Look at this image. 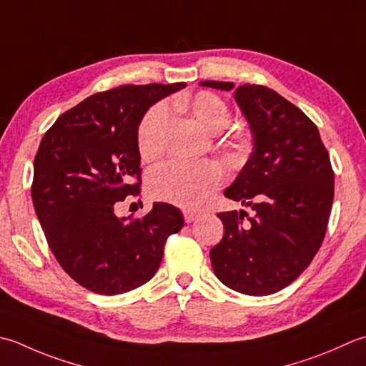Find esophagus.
Wrapping results in <instances>:
<instances>
[{
    "label": "esophagus",
    "mask_w": 366,
    "mask_h": 366,
    "mask_svg": "<svg viewBox=\"0 0 366 366\" xmlns=\"http://www.w3.org/2000/svg\"><path fill=\"white\" fill-rule=\"evenodd\" d=\"M182 214H184V219H185V222H187V224H190V222H193V220H197V219L199 217V214H202V211H193V209H184V211H182Z\"/></svg>",
    "instance_id": "obj_1"
}]
</instances>
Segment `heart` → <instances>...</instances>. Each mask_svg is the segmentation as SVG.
<instances>
[{"mask_svg":"<svg viewBox=\"0 0 366 366\" xmlns=\"http://www.w3.org/2000/svg\"><path fill=\"white\" fill-rule=\"evenodd\" d=\"M179 111L190 114L207 133H217L230 120V107L212 92H199L195 97H179L174 102ZM169 114L164 104L150 107L138 128V149L142 160L152 162L163 154L164 133ZM224 181V169L214 162H174L159 168L150 176V195L162 202L182 207H195Z\"/></svg>","mask_w":366,"mask_h":366,"instance_id":"1","label":"heart"}]
</instances>
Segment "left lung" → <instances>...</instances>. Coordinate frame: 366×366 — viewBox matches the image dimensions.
I'll return each mask as SVG.
<instances>
[{
	"mask_svg": "<svg viewBox=\"0 0 366 366\" xmlns=\"http://www.w3.org/2000/svg\"><path fill=\"white\" fill-rule=\"evenodd\" d=\"M233 92L252 133V152L224 195L246 211L219 212L224 238L211 249L219 281L244 295H271L310 267L330 217L335 174L317 127L263 85L203 81Z\"/></svg>",
	"mask_w": 366,
	"mask_h": 366,
	"instance_id": "8db88e82",
	"label": "left lung"
}]
</instances>
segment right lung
Segmentation results:
<instances>
[{
  "instance_id": "add662e5",
  "label": "right lung",
  "mask_w": 366,
  "mask_h": 366,
  "mask_svg": "<svg viewBox=\"0 0 366 366\" xmlns=\"http://www.w3.org/2000/svg\"><path fill=\"white\" fill-rule=\"evenodd\" d=\"M177 84L122 85L85 98L56 119L34 157L31 198L49 247L82 287L130 292L154 277L182 212L154 203L144 217H117L114 204L139 193L138 128Z\"/></svg>"
}]
</instances>
